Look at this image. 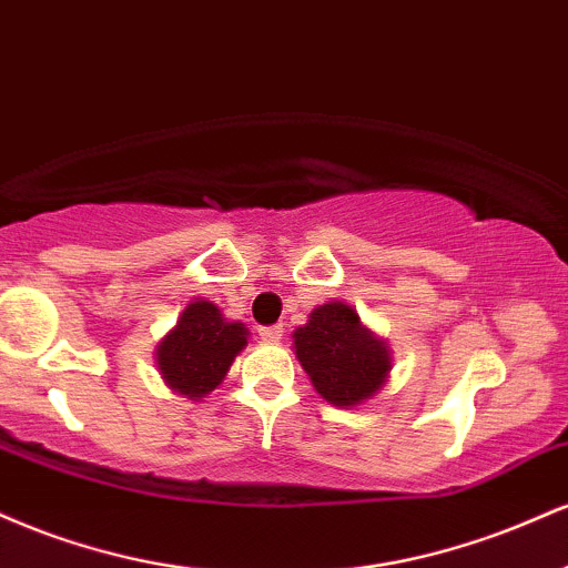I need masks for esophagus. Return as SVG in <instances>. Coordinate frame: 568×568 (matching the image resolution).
<instances>
[{
	"mask_svg": "<svg viewBox=\"0 0 568 568\" xmlns=\"http://www.w3.org/2000/svg\"><path fill=\"white\" fill-rule=\"evenodd\" d=\"M283 334H285L283 325H262V328H258V336H262L264 342H280Z\"/></svg>",
	"mask_w": 568,
	"mask_h": 568,
	"instance_id": "obj_1",
	"label": "esophagus"
}]
</instances>
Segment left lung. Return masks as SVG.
Returning a JSON list of instances; mask_svg holds the SVG:
<instances>
[{
    "mask_svg": "<svg viewBox=\"0 0 568 568\" xmlns=\"http://www.w3.org/2000/svg\"><path fill=\"white\" fill-rule=\"evenodd\" d=\"M293 347L317 393L334 406H357L389 374V349L342 302L317 306L293 334Z\"/></svg>",
    "mask_w": 568,
    "mask_h": 568,
    "instance_id": "8db88e82",
    "label": "left lung"
}]
</instances>
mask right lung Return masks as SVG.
Listing matches in <instances>:
<instances>
[{
    "instance_id": "right-lung-1",
    "label": "right lung",
    "mask_w": 568,
    "mask_h": 568,
    "mask_svg": "<svg viewBox=\"0 0 568 568\" xmlns=\"http://www.w3.org/2000/svg\"><path fill=\"white\" fill-rule=\"evenodd\" d=\"M245 344L247 331L243 323H226L219 306L194 302L160 342V374L175 393L197 400L224 382L232 361Z\"/></svg>"
}]
</instances>
